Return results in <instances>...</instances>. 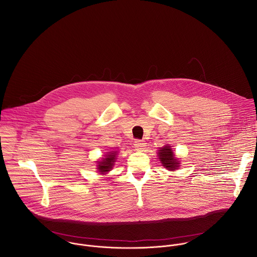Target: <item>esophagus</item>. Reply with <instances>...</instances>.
<instances>
[{"label": "esophagus", "mask_w": 257, "mask_h": 257, "mask_svg": "<svg viewBox=\"0 0 257 257\" xmlns=\"http://www.w3.org/2000/svg\"><path fill=\"white\" fill-rule=\"evenodd\" d=\"M135 147H136V149H138V150H144L146 147H147V144H146V142L145 141H141V140H137L136 142H135Z\"/></svg>", "instance_id": "1"}]
</instances>
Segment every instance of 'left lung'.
<instances>
[{
    "mask_svg": "<svg viewBox=\"0 0 257 257\" xmlns=\"http://www.w3.org/2000/svg\"><path fill=\"white\" fill-rule=\"evenodd\" d=\"M158 156H159L161 163L165 166V168H167L169 170H174L179 165V162L174 157V153L170 147H162L158 151Z\"/></svg>",
    "mask_w": 257,
    "mask_h": 257,
    "instance_id": "1",
    "label": "left lung"
}]
</instances>
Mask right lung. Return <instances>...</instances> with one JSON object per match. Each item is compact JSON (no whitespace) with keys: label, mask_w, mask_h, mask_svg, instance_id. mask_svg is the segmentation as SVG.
Listing matches in <instances>:
<instances>
[{"label":"right lung","mask_w":257,"mask_h":257,"mask_svg":"<svg viewBox=\"0 0 257 257\" xmlns=\"http://www.w3.org/2000/svg\"><path fill=\"white\" fill-rule=\"evenodd\" d=\"M115 153H116V151H110L108 155H106L107 157L105 159H103L102 161H99L98 169L100 172L105 173V172L110 171L111 166L113 165L114 159H115Z\"/></svg>","instance_id":"right-lung-1"}]
</instances>
